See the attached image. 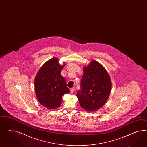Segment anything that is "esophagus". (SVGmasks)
<instances>
[{
  "instance_id": "34e87169",
  "label": "esophagus",
  "mask_w": 147,
  "mask_h": 147,
  "mask_svg": "<svg viewBox=\"0 0 147 147\" xmlns=\"http://www.w3.org/2000/svg\"><path fill=\"white\" fill-rule=\"evenodd\" d=\"M74 91H75V88H71V93L73 94L74 92Z\"/></svg>"
}]
</instances>
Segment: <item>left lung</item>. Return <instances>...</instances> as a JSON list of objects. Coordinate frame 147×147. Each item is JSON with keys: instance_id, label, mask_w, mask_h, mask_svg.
Returning <instances> with one entry per match:
<instances>
[{"instance_id": "8db88e82", "label": "left lung", "mask_w": 147, "mask_h": 147, "mask_svg": "<svg viewBox=\"0 0 147 147\" xmlns=\"http://www.w3.org/2000/svg\"><path fill=\"white\" fill-rule=\"evenodd\" d=\"M84 74L81 81V89L76 96L84 110L94 112L106 103L111 92V80L103 66L92 60L83 68Z\"/></svg>"}]
</instances>
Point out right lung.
Wrapping results in <instances>:
<instances>
[{
  "label": "right lung",
  "mask_w": 147,
  "mask_h": 147,
  "mask_svg": "<svg viewBox=\"0 0 147 147\" xmlns=\"http://www.w3.org/2000/svg\"><path fill=\"white\" fill-rule=\"evenodd\" d=\"M65 65H60L57 58H52L44 63L36 74L34 81L36 97L48 109L59 107L63 96L70 92L66 80L61 75Z\"/></svg>",
  "instance_id": "1"
}]
</instances>
